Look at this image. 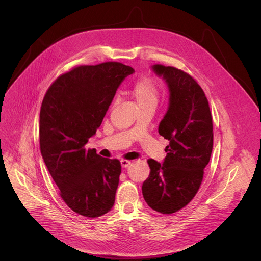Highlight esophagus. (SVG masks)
I'll return each instance as SVG.
<instances>
[{
    "label": "esophagus",
    "instance_id": "obj_1",
    "mask_svg": "<svg viewBox=\"0 0 261 261\" xmlns=\"http://www.w3.org/2000/svg\"><path fill=\"white\" fill-rule=\"evenodd\" d=\"M120 165L122 168H127L131 165V161H127V160H121L120 161Z\"/></svg>",
    "mask_w": 261,
    "mask_h": 261
}]
</instances>
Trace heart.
Returning a JSON list of instances; mask_svg holds the SVG:
<instances>
[{"instance_id": "heart-1", "label": "heart", "mask_w": 261, "mask_h": 261, "mask_svg": "<svg viewBox=\"0 0 261 261\" xmlns=\"http://www.w3.org/2000/svg\"><path fill=\"white\" fill-rule=\"evenodd\" d=\"M131 94L139 109L156 107L160 98V91L156 82L151 78L143 77L135 82Z\"/></svg>"}]
</instances>
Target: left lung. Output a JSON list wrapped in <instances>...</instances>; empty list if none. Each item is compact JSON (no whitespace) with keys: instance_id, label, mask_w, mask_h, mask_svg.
Listing matches in <instances>:
<instances>
[{"instance_id":"left-lung-1","label":"left lung","mask_w":261,"mask_h":261,"mask_svg":"<svg viewBox=\"0 0 261 261\" xmlns=\"http://www.w3.org/2000/svg\"><path fill=\"white\" fill-rule=\"evenodd\" d=\"M151 68L168 88V108L159 133L169 144L162 164L148 161L150 173L142 191L150 207L169 215L186 206L199 190L212 155L213 119L206 96L193 77L172 66Z\"/></svg>"}]
</instances>
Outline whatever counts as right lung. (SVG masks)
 Returning a JSON list of instances; mask_svg holds the SVG:
<instances>
[{"label":"right lung","instance_id":"add662e5","mask_svg":"<svg viewBox=\"0 0 261 261\" xmlns=\"http://www.w3.org/2000/svg\"><path fill=\"white\" fill-rule=\"evenodd\" d=\"M133 73L119 62L75 67L56 79L41 106L43 161L67 206L88 218L112 210L121 166L85 146L100 127L118 87Z\"/></svg>","mask_w":261,"mask_h":261}]
</instances>
